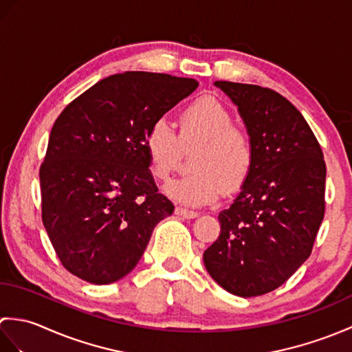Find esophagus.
<instances>
[{
  "label": "esophagus",
  "mask_w": 352,
  "mask_h": 352,
  "mask_svg": "<svg viewBox=\"0 0 352 352\" xmlns=\"http://www.w3.org/2000/svg\"><path fill=\"white\" fill-rule=\"evenodd\" d=\"M175 214L183 216V218H188V219H193L198 216V212L189 210V208H184V207H175Z\"/></svg>",
  "instance_id": "34e87169"
}]
</instances>
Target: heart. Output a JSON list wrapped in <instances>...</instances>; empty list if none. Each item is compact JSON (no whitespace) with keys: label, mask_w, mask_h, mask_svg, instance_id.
Returning a JSON list of instances; mask_svg holds the SVG:
<instances>
[{"label":"heart","mask_w":352,"mask_h":352,"mask_svg":"<svg viewBox=\"0 0 352 352\" xmlns=\"http://www.w3.org/2000/svg\"><path fill=\"white\" fill-rule=\"evenodd\" d=\"M221 101L197 100L180 115V140L164 118L149 126L145 149L157 180H166L180 159L183 146L201 145L192 159V172L163 188L168 198L188 206H206L221 197L223 184L234 190L245 183L254 164V145Z\"/></svg>","instance_id":"obj_1"}]
</instances>
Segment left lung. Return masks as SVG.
<instances>
[{"mask_svg": "<svg viewBox=\"0 0 352 352\" xmlns=\"http://www.w3.org/2000/svg\"><path fill=\"white\" fill-rule=\"evenodd\" d=\"M237 107L254 145L242 190L218 216L221 233L204 266L237 296L280 287L311 254L325 212L319 142L294 104L272 89L214 81Z\"/></svg>", "mask_w": 352, "mask_h": 352, "instance_id": "obj_1", "label": "left lung"}]
</instances>
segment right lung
<instances>
[{
	"instance_id": "right-lung-1",
	"label": "right lung",
	"mask_w": 352,
	"mask_h": 352,
	"mask_svg": "<svg viewBox=\"0 0 352 352\" xmlns=\"http://www.w3.org/2000/svg\"><path fill=\"white\" fill-rule=\"evenodd\" d=\"M197 87L168 74H115L56 119L39 172L42 221L71 274L94 284L124 278L174 213L149 170L145 136Z\"/></svg>"
}]
</instances>
